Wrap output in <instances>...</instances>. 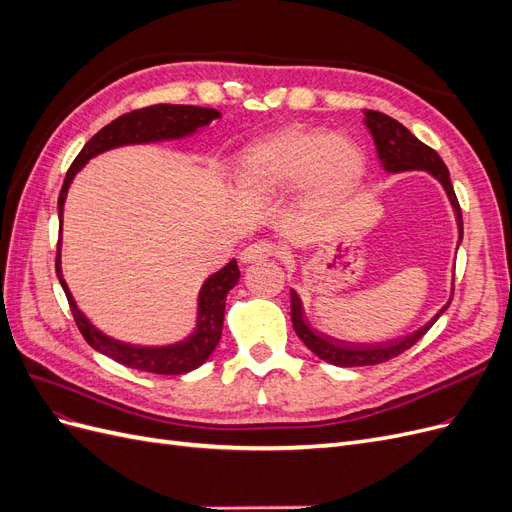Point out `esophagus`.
<instances>
[{
  "instance_id": "obj_1",
  "label": "esophagus",
  "mask_w": 512,
  "mask_h": 512,
  "mask_svg": "<svg viewBox=\"0 0 512 512\" xmlns=\"http://www.w3.org/2000/svg\"><path fill=\"white\" fill-rule=\"evenodd\" d=\"M275 254V245L269 241H254L245 247L241 252V262L243 265H250V262H258V260H267Z\"/></svg>"
}]
</instances>
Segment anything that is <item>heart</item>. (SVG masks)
Listing matches in <instances>:
<instances>
[{
  "label": "heart",
  "instance_id": "heart-1",
  "mask_svg": "<svg viewBox=\"0 0 512 512\" xmlns=\"http://www.w3.org/2000/svg\"><path fill=\"white\" fill-rule=\"evenodd\" d=\"M367 170L363 147L352 136L290 123L241 149L237 179L256 198H275L297 185L307 209L342 203Z\"/></svg>",
  "mask_w": 512,
  "mask_h": 512
}]
</instances>
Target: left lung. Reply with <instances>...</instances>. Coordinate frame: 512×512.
Masks as SVG:
<instances>
[{
  "label": "left lung",
  "mask_w": 512,
  "mask_h": 512,
  "mask_svg": "<svg viewBox=\"0 0 512 512\" xmlns=\"http://www.w3.org/2000/svg\"><path fill=\"white\" fill-rule=\"evenodd\" d=\"M363 123L369 130L371 138H374L378 162H380L384 173L399 175V173H410V170H423V173L431 175L442 185L448 203H451L453 213H455V222H457V230H459V241H457V247H459V243L463 239L461 209H459L457 196L453 190L451 175H448V168L442 162V158L431 147L418 141V138L406 126H401L397 119H393L389 115L378 113V111H363ZM451 297H453V288H451ZM448 305H451V299L446 301V305L427 324H423L421 329H416L408 335L386 339V342H374V344L344 342V339L329 337V335H324V333L309 327V324L305 322V316H303L301 297L297 294V290L290 288V318H292L294 331H297L301 342L316 356H320L322 361H327L337 367L378 365V363L395 359L397 354L406 352L433 327V322H436L446 312Z\"/></svg>",
  "instance_id": "8db88e82"
}]
</instances>
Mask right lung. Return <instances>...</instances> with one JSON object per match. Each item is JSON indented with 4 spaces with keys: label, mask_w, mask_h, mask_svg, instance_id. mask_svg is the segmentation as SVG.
Instances as JSON below:
<instances>
[{
    "label": "right lung",
    "mask_w": 512,
    "mask_h": 512,
    "mask_svg": "<svg viewBox=\"0 0 512 512\" xmlns=\"http://www.w3.org/2000/svg\"><path fill=\"white\" fill-rule=\"evenodd\" d=\"M220 117L222 113L215 111V108L190 106V104H156V106L138 108V111L121 115L115 121L108 123V126H104L96 136H91V141H87V145L81 149V153L76 156V160L68 170L64 185H61L59 200H57L59 226L64 224V205H66L70 185L91 158L100 156L104 151L126 147V145L183 141V138L198 134L200 130L207 128L213 119H220ZM55 271H57V280L68 297L72 316L76 324H79V329L91 348L126 367H132L138 371H149V374H162V376L188 374V371L200 367L209 359L222 337L226 297L241 277L237 260L232 258L228 265H224L220 271L211 273L203 282V286H200L198 299H196V324L188 335L173 344L138 346V344L119 342V339L106 335L81 312L79 305H76L72 292L64 280V273H61V237L57 243Z\"/></svg>",
    "instance_id": "obj_1"
}]
</instances>
